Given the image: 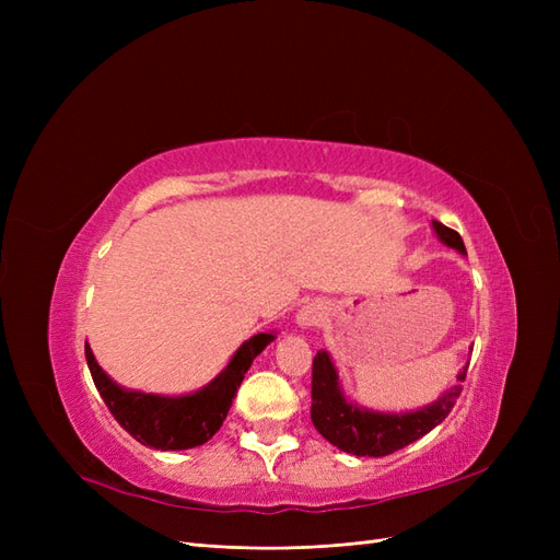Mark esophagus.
<instances>
[{
  "label": "esophagus",
  "instance_id": "34e87169",
  "mask_svg": "<svg viewBox=\"0 0 560 560\" xmlns=\"http://www.w3.org/2000/svg\"><path fill=\"white\" fill-rule=\"evenodd\" d=\"M327 317V313H325V306H322L319 301H313V303H308V306H303L301 311H299V317H296V322L301 327H317L322 319Z\"/></svg>",
  "mask_w": 560,
  "mask_h": 560
}]
</instances>
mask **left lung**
<instances>
[{
	"label": "left lung",
	"instance_id": "1",
	"mask_svg": "<svg viewBox=\"0 0 560 560\" xmlns=\"http://www.w3.org/2000/svg\"><path fill=\"white\" fill-rule=\"evenodd\" d=\"M434 231L448 247L465 252V243L460 233L434 222ZM467 369L460 371L457 383L448 393L420 409L416 413H374L358 409L348 404L338 387V376L327 352H317L313 360V383H311V418L315 430L327 439L329 444L352 455L383 457L395 453L404 446L413 444L416 439L425 436L442 422L455 406V399L463 393V381Z\"/></svg>",
	"mask_w": 560,
	"mask_h": 560
}]
</instances>
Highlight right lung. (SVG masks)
Returning <instances> with one entry per match:
<instances>
[{
  "instance_id": "obj_1",
  "label": "right lung",
  "mask_w": 560,
  "mask_h": 560,
  "mask_svg": "<svg viewBox=\"0 0 560 560\" xmlns=\"http://www.w3.org/2000/svg\"><path fill=\"white\" fill-rule=\"evenodd\" d=\"M273 341V334H257L233 354L229 366L208 387L186 397H159L128 389L112 383L97 366L86 343V362L100 397L105 399L109 413L140 444L159 451H182L206 444L222 428L233 397L247 374L252 360Z\"/></svg>"
}]
</instances>
